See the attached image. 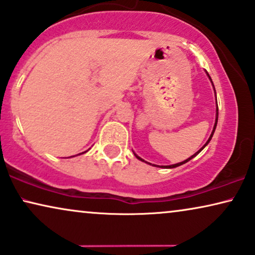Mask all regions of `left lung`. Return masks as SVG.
Wrapping results in <instances>:
<instances>
[{
	"label": "left lung",
	"mask_w": 255,
	"mask_h": 255,
	"mask_svg": "<svg viewBox=\"0 0 255 255\" xmlns=\"http://www.w3.org/2000/svg\"><path fill=\"white\" fill-rule=\"evenodd\" d=\"M206 74H207V72H206ZM207 76H208V78H210V79H211V77H210V75H208V74H207ZM211 82H212V79H211ZM212 84H213V83H212ZM213 88H214V85H213ZM214 91H216V90H214ZM217 123H218V107H217V115H216V123H214V128H213V131H212V133H211V135H210V138H208V140L206 141V144H205V145H204V146H203V147H201L199 151H198V152H196V153H194V154H193V156H191L190 158H187V159H186V160L181 161V163H178V164H173V165H168V166H159V167H164V168H173V167L180 166V165H183V164H185V163H187V161H188V160H191V159H192V158H194V157H196V156H197V154H198V153H199V152H200L201 150H203V148H204L205 146H206V145H207L208 143H210V140H211V139H212V135H213V133H214V131H216V128H217ZM134 156H135V157H137V158H138V159H139V160H141V161H145V160H143V159H141V158H140V157H138V156H137V154H135V153H134ZM145 163H146V161H145ZM154 166H156V165H154Z\"/></svg>",
	"instance_id": "8db88e82"
}]
</instances>
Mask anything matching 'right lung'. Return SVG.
<instances>
[{"mask_svg": "<svg viewBox=\"0 0 255 255\" xmlns=\"http://www.w3.org/2000/svg\"><path fill=\"white\" fill-rule=\"evenodd\" d=\"M85 152H87V151H85Z\"/></svg>", "mask_w": 255, "mask_h": 255, "instance_id": "obj_1", "label": "right lung"}]
</instances>
